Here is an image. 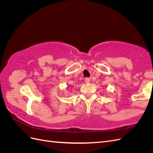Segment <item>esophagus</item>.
I'll return each mask as SVG.
<instances>
[{"mask_svg": "<svg viewBox=\"0 0 153 153\" xmlns=\"http://www.w3.org/2000/svg\"><path fill=\"white\" fill-rule=\"evenodd\" d=\"M90 78H86L85 79V82H86V83H89L90 82Z\"/></svg>", "mask_w": 153, "mask_h": 153, "instance_id": "esophagus-1", "label": "esophagus"}]
</instances>
